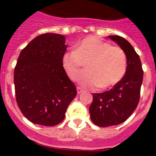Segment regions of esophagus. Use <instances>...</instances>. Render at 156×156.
Here are the masks:
<instances>
[{"label":"esophagus","instance_id":"34e87169","mask_svg":"<svg viewBox=\"0 0 156 156\" xmlns=\"http://www.w3.org/2000/svg\"><path fill=\"white\" fill-rule=\"evenodd\" d=\"M77 92H78V94H80V93L83 92V89H82L80 87H77Z\"/></svg>","mask_w":156,"mask_h":156}]
</instances>
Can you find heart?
I'll return each instance as SVG.
<instances>
[{"instance_id":"b5f03b06","label":"heart","mask_w":156,"mask_h":156,"mask_svg":"<svg viewBox=\"0 0 156 156\" xmlns=\"http://www.w3.org/2000/svg\"><path fill=\"white\" fill-rule=\"evenodd\" d=\"M83 63H86L87 69L74 78L83 87H111L122 79L127 69V58L123 50L95 36L83 39L75 50L65 52L62 56L63 67L70 78Z\"/></svg>"}]
</instances>
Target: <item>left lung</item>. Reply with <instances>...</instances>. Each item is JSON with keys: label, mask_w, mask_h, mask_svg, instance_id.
Instances as JSON below:
<instances>
[{"label": "left lung", "mask_w": 156, "mask_h": 156, "mask_svg": "<svg viewBox=\"0 0 156 156\" xmlns=\"http://www.w3.org/2000/svg\"><path fill=\"white\" fill-rule=\"evenodd\" d=\"M126 55V74L110 90L94 93L90 106V119L100 127L117 126L132 115L140 100L143 69L138 53L129 43L119 35H109Z\"/></svg>", "instance_id": "left-lung-1"}]
</instances>
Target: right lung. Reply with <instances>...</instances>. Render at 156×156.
<instances>
[{"label": "right lung", "instance_id": "obj_1", "mask_svg": "<svg viewBox=\"0 0 156 156\" xmlns=\"http://www.w3.org/2000/svg\"><path fill=\"white\" fill-rule=\"evenodd\" d=\"M66 48L64 35L45 33L21 51L13 73L16 101L32 123L58 125L77 95L75 85L62 65Z\"/></svg>", "mask_w": 156, "mask_h": 156}]
</instances>
